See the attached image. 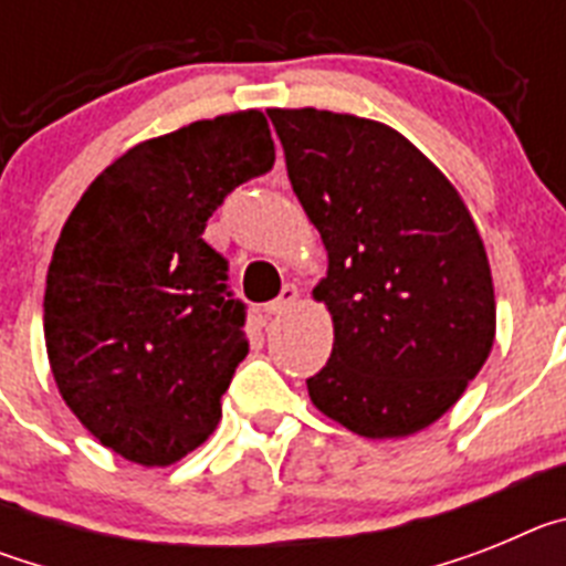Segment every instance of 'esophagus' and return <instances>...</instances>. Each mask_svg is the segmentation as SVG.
Here are the masks:
<instances>
[{
	"label": "esophagus",
	"mask_w": 566,
	"mask_h": 566,
	"mask_svg": "<svg viewBox=\"0 0 566 566\" xmlns=\"http://www.w3.org/2000/svg\"><path fill=\"white\" fill-rule=\"evenodd\" d=\"M297 300H300L297 286H294V283H286V286H283V292H280V297L272 300V303L266 306V314H274V317H277V314H283L286 308H292Z\"/></svg>",
	"instance_id": "1"
}]
</instances>
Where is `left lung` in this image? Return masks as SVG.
I'll return each mask as SVG.
<instances>
[{"label":"left lung","mask_w":566,"mask_h":566,"mask_svg":"<svg viewBox=\"0 0 566 566\" xmlns=\"http://www.w3.org/2000/svg\"><path fill=\"white\" fill-rule=\"evenodd\" d=\"M289 181L328 252L334 319L306 379L334 422L408 437L453 408L496 337L493 277L453 184L397 129L328 109H269Z\"/></svg>","instance_id":"left-lung-1"}]
</instances>
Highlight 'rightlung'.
Masks as SVG:
<instances>
[{"label": "right lung", "instance_id": "obj_1", "mask_svg": "<svg viewBox=\"0 0 566 566\" xmlns=\"http://www.w3.org/2000/svg\"><path fill=\"white\" fill-rule=\"evenodd\" d=\"M274 167L260 109L127 149L70 212L44 289L59 394L104 448L147 468L195 451L249 352L247 306L203 240L240 184Z\"/></svg>", "mask_w": 566, "mask_h": 566}]
</instances>
